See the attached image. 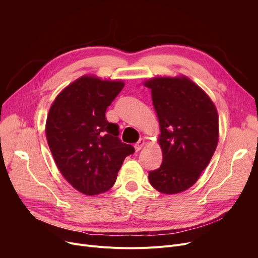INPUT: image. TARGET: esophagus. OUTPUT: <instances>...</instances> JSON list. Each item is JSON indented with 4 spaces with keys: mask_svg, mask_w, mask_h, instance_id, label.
<instances>
[{
    "mask_svg": "<svg viewBox=\"0 0 258 258\" xmlns=\"http://www.w3.org/2000/svg\"><path fill=\"white\" fill-rule=\"evenodd\" d=\"M144 139H140L136 144L134 145V147H135V150H136V152H139L141 148L143 147V145H144Z\"/></svg>",
    "mask_w": 258,
    "mask_h": 258,
    "instance_id": "obj_1",
    "label": "esophagus"
}]
</instances>
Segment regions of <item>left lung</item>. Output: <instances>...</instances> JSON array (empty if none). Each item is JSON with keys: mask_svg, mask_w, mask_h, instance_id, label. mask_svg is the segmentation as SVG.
Wrapping results in <instances>:
<instances>
[{"mask_svg": "<svg viewBox=\"0 0 258 258\" xmlns=\"http://www.w3.org/2000/svg\"><path fill=\"white\" fill-rule=\"evenodd\" d=\"M152 90L160 123L161 166L148 173L152 186L166 195L182 192L200 178L219 141V116L208 95L185 76L155 77Z\"/></svg>", "mask_w": 258, "mask_h": 258, "instance_id": "1", "label": "left lung"}]
</instances>
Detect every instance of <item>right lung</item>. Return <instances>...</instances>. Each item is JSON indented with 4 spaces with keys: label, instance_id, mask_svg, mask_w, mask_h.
Returning <instances> with one entry per match:
<instances>
[{
    "label": "right lung",
    "instance_id": "right-lung-1",
    "mask_svg": "<svg viewBox=\"0 0 258 258\" xmlns=\"http://www.w3.org/2000/svg\"><path fill=\"white\" fill-rule=\"evenodd\" d=\"M121 80L83 76L52 103L46 136L54 161L75 189L87 196L108 190L135 148L119 139V126L105 118L107 106L123 89Z\"/></svg>",
    "mask_w": 258,
    "mask_h": 258
}]
</instances>
